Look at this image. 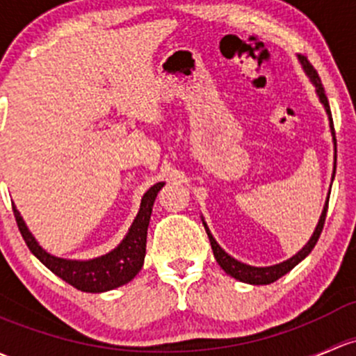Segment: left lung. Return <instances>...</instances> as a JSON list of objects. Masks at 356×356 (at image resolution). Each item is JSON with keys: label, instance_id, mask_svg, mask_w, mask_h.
<instances>
[{"label": "left lung", "instance_id": "8db88e82", "mask_svg": "<svg viewBox=\"0 0 356 356\" xmlns=\"http://www.w3.org/2000/svg\"><path fill=\"white\" fill-rule=\"evenodd\" d=\"M298 61H300V65H302V68H304L305 74L310 78V81H312L314 87H316L317 97H319L321 104H323L324 111H326V114H327L329 128H331V134H332V143H334V167H332V177H331V181H334V174H336V136H334V126H332L331 109H329L326 92H324L323 83H321L319 74H317V71L314 70V66L310 65L309 61H307V58H304V56H298ZM329 194H331V191H329ZM327 203H329V196H327L326 203H324L323 213H321V216H319V222H317L316 230H314L312 237L309 238V242H307V244L302 247V249L298 250L295 256H291L290 259L283 261V263H280V264H273V266H264V268L250 266V264L241 263V261H237L235 257H232L230 254H227L225 250L220 247L218 242L215 241V237H213L211 232H209V228L207 225V222H204L203 216H201V220H203L204 230H207V234H208L209 244H211V249H213V254H215L216 263L220 264V268H222L223 271L227 273V275H230L232 278L238 280V282H242V283H249V285H269V283L276 282V280H280L282 276H285L286 273H290L291 269H293L298 263H300V261H304L305 257L309 256L310 252H312V249L316 247L317 241H319V237H321V232H323L324 222H326Z\"/></svg>", "mask_w": 356, "mask_h": 356}]
</instances>
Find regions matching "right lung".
Returning a JSON list of instances; mask_svg holds the SVG:
<instances>
[{"instance_id": "1", "label": "right lung", "mask_w": 356, "mask_h": 356, "mask_svg": "<svg viewBox=\"0 0 356 356\" xmlns=\"http://www.w3.org/2000/svg\"><path fill=\"white\" fill-rule=\"evenodd\" d=\"M163 188V182L152 186L141 197L140 211L136 218L131 223L128 234L115 249L104 256L93 257V259H65V257L52 256L46 249L40 247L39 242L25 225L20 211L13 207L15 218H17L18 228L24 237L25 244L29 245L30 252L40 261L47 269H51L56 276L65 280L71 286L78 288L88 293H102V291L114 290L126 283H129L134 276L140 273L145 263L147 254V234L149 225L152 208L159 191Z\"/></svg>"}]
</instances>
